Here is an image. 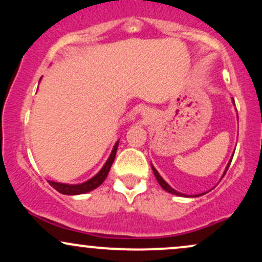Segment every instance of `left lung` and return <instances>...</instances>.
<instances>
[{"mask_svg":"<svg viewBox=\"0 0 262 262\" xmlns=\"http://www.w3.org/2000/svg\"><path fill=\"white\" fill-rule=\"evenodd\" d=\"M230 162H231V160L229 161V164H228V166H227V170H228V167H229ZM151 169H152V171H154V175H155V177H156V180H158V182L160 183V186H161L162 188L165 189V191L170 192V193H172V194H176V196H185V194H183V193H180V192H177V191H175V189H173V188H171L170 186L167 185V183L165 182L164 180H162V177H161L160 175H159V172H158V171L155 170V167L152 166V165H151ZM227 170H225V172H227Z\"/></svg>","mask_w":262,"mask_h":262,"instance_id":"left-lung-1","label":"left lung"}]
</instances>
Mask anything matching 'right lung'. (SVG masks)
I'll list each match as a JSON object with an SVG mask.
<instances>
[{
    "label": "right lung",
    "mask_w": 262,
    "mask_h": 262,
    "mask_svg": "<svg viewBox=\"0 0 262 262\" xmlns=\"http://www.w3.org/2000/svg\"><path fill=\"white\" fill-rule=\"evenodd\" d=\"M118 143L119 141H117L116 145H114L112 152H111L110 158H108V160L106 161V164H104V166L102 167L100 172H98L95 177H92L91 180L81 183V185H66V183L49 181L50 186L62 194H81V193H86V192H90V191H92V189L97 188L98 186L102 185V182L106 180L108 172H110V169H111V166H112L114 158H116L117 149H118Z\"/></svg>",
    "instance_id": "1"
}]
</instances>
